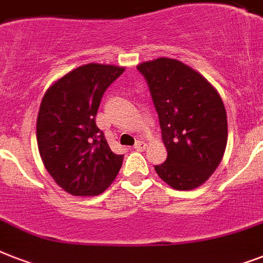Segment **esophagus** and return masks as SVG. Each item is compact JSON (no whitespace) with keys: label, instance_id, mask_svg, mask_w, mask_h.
Wrapping results in <instances>:
<instances>
[{"label":"esophagus","instance_id":"34e87169","mask_svg":"<svg viewBox=\"0 0 263 263\" xmlns=\"http://www.w3.org/2000/svg\"><path fill=\"white\" fill-rule=\"evenodd\" d=\"M134 148H135L136 152H143L144 148H146V143L142 142V140H138L135 143V146H134Z\"/></svg>","mask_w":263,"mask_h":263}]
</instances>
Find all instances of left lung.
Returning a JSON list of instances; mask_svg holds the SVG:
<instances>
[{
	"label": "left lung",
	"instance_id": "left-lung-1",
	"mask_svg": "<svg viewBox=\"0 0 263 263\" xmlns=\"http://www.w3.org/2000/svg\"><path fill=\"white\" fill-rule=\"evenodd\" d=\"M158 113L168 157L156 165L157 175L171 187L188 191L214 173L228 140L227 111L220 94L181 61L161 59L138 65Z\"/></svg>",
	"mask_w": 263,
	"mask_h": 263
}]
</instances>
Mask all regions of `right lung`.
<instances>
[{
  "mask_svg": "<svg viewBox=\"0 0 263 263\" xmlns=\"http://www.w3.org/2000/svg\"><path fill=\"white\" fill-rule=\"evenodd\" d=\"M124 69L82 65L43 95L36 119L39 154L53 180L71 195L102 194L123 165L124 156L111 152L95 116L103 92Z\"/></svg>",
  "mask_w": 263,
  "mask_h": 263,
  "instance_id": "obj_1",
  "label": "right lung"
}]
</instances>
